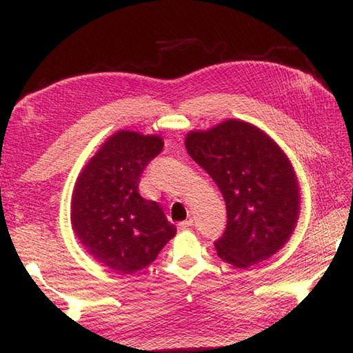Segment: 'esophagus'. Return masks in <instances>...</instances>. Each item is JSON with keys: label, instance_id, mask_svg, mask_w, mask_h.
Returning <instances> with one entry per match:
<instances>
[{"label": "esophagus", "instance_id": "1", "mask_svg": "<svg viewBox=\"0 0 353 353\" xmlns=\"http://www.w3.org/2000/svg\"><path fill=\"white\" fill-rule=\"evenodd\" d=\"M177 225H179V229H182V230H185V229H190V227L193 225V219L188 218V219L182 221V223H179Z\"/></svg>", "mask_w": 353, "mask_h": 353}]
</instances>
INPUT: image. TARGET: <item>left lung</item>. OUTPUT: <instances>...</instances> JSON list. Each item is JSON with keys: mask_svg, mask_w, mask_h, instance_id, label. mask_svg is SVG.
Instances as JSON below:
<instances>
[{"mask_svg": "<svg viewBox=\"0 0 353 353\" xmlns=\"http://www.w3.org/2000/svg\"><path fill=\"white\" fill-rule=\"evenodd\" d=\"M185 148L225 202V230L214 241L219 259L246 270L282 249L299 214L296 174L282 149L238 119L190 132Z\"/></svg>", "mask_w": 353, "mask_h": 353, "instance_id": "1", "label": "left lung"}]
</instances>
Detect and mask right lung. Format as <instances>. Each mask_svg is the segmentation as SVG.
I'll return each mask as SVG.
<instances>
[{
    "label": "right lung",
    "mask_w": 353,
    "mask_h": 353,
    "mask_svg": "<svg viewBox=\"0 0 353 353\" xmlns=\"http://www.w3.org/2000/svg\"><path fill=\"white\" fill-rule=\"evenodd\" d=\"M162 149L160 137L119 130L77 177L71 201L76 235L94 259L117 274L149 266L176 235V225L160 204L139 191L143 171Z\"/></svg>",
    "instance_id": "right-lung-1"
}]
</instances>
